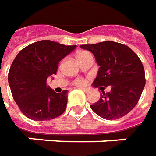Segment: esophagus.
Instances as JSON below:
<instances>
[{
    "mask_svg": "<svg viewBox=\"0 0 156 156\" xmlns=\"http://www.w3.org/2000/svg\"><path fill=\"white\" fill-rule=\"evenodd\" d=\"M79 89H81V90H83L84 92H88L89 90H90V88L88 87H80Z\"/></svg>",
    "mask_w": 156,
    "mask_h": 156,
    "instance_id": "1",
    "label": "esophagus"
}]
</instances>
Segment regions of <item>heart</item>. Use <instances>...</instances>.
<instances>
[{
    "instance_id": "heart-1",
    "label": "heart",
    "mask_w": 156,
    "mask_h": 156,
    "mask_svg": "<svg viewBox=\"0 0 156 156\" xmlns=\"http://www.w3.org/2000/svg\"><path fill=\"white\" fill-rule=\"evenodd\" d=\"M90 54L89 53L88 51H80V52H78V54H77V58H78V61L80 62L82 59H83L84 58L90 56ZM83 83H84V80H83V78H78V79H76L75 82H74V83L77 84V85H82Z\"/></svg>"
}]
</instances>
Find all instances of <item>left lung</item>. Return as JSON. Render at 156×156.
I'll use <instances>...</instances> for the list:
<instances>
[{
  "label": "left lung",
  "instance_id": "obj_1",
  "mask_svg": "<svg viewBox=\"0 0 156 156\" xmlns=\"http://www.w3.org/2000/svg\"><path fill=\"white\" fill-rule=\"evenodd\" d=\"M80 47L91 51L99 66L93 86L100 89L110 86V92L102 91L101 98L90 105L91 110L107 120L127 115L137 105L146 83L139 57L129 46L114 41L81 45Z\"/></svg>",
  "mask_w": 156,
  "mask_h": 156
}]
</instances>
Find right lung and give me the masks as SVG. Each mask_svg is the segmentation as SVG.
Wrapping results in <instances>:
<instances>
[{"mask_svg": "<svg viewBox=\"0 0 156 156\" xmlns=\"http://www.w3.org/2000/svg\"><path fill=\"white\" fill-rule=\"evenodd\" d=\"M76 46L46 40L26 46L15 57L8 83L16 105L27 117L47 121L64 113L68 90L56 93L46 85V79L56 74L58 62Z\"/></svg>", "mask_w": 156, "mask_h": 156, "instance_id": "1", "label": "right lung"}]
</instances>
